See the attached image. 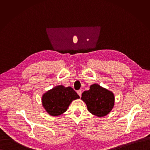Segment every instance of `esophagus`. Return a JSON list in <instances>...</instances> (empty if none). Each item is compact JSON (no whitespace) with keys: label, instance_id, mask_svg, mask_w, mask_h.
Instances as JSON below:
<instances>
[{"label":"esophagus","instance_id":"34e87169","mask_svg":"<svg viewBox=\"0 0 150 150\" xmlns=\"http://www.w3.org/2000/svg\"><path fill=\"white\" fill-rule=\"evenodd\" d=\"M77 93H78V95L80 96V97H81V93H82V92H81V90H79V91H77Z\"/></svg>","mask_w":150,"mask_h":150}]
</instances>
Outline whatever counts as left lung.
Instances as JSON below:
<instances>
[{
	"mask_svg": "<svg viewBox=\"0 0 150 150\" xmlns=\"http://www.w3.org/2000/svg\"><path fill=\"white\" fill-rule=\"evenodd\" d=\"M81 99L86 103L88 111L99 117L108 114L114 104L113 93L96 84L91 86L89 90L82 93Z\"/></svg>",
	"mask_w": 150,
	"mask_h": 150,
	"instance_id": "8db88e82",
	"label": "left lung"
}]
</instances>
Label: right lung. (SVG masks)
<instances>
[{
	"label": "right lung",
	"mask_w": 150,
	"mask_h": 150,
	"mask_svg": "<svg viewBox=\"0 0 150 150\" xmlns=\"http://www.w3.org/2000/svg\"><path fill=\"white\" fill-rule=\"evenodd\" d=\"M80 98L70 86H59L43 95L42 103L47 112L52 116H58L65 112L71 102Z\"/></svg>",
	"instance_id": "right-lung-1"
}]
</instances>
